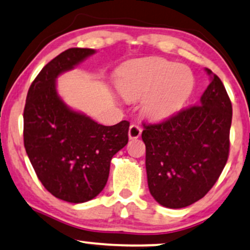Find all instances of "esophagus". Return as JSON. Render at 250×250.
<instances>
[{
    "label": "esophagus",
    "instance_id": "1",
    "mask_svg": "<svg viewBox=\"0 0 250 250\" xmlns=\"http://www.w3.org/2000/svg\"><path fill=\"white\" fill-rule=\"evenodd\" d=\"M141 134H142V129L138 127V125H131L130 127H129L128 135H129V138H130V140H134V138H138L141 136Z\"/></svg>",
    "mask_w": 250,
    "mask_h": 250
}]
</instances>
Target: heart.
<instances>
[{
	"label": "heart",
	"instance_id": "1",
	"mask_svg": "<svg viewBox=\"0 0 250 250\" xmlns=\"http://www.w3.org/2000/svg\"><path fill=\"white\" fill-rule=\"evenodd\" d=\"M194 86L188 66L162 58L130 62L117 81L120 94L127 101L141 100V112L152 121L169 119L184 106Z\"/></svg>",
	"mask_w": 250,
	"mask_h": 250
}]
</instances>
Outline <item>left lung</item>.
Masks as SVG:
<instances>
[{"label":"left lung","instance_id":"8db88e82","mask_svg":"<svg viewBox=\"0 0 250 250\" xmlns=\"http://www.w3.org/2000/svg\"><path fill=\"white\" fill-rule=\"evenodd\" d=\"M195 104L170 119L144 125L149 191L167 208L190 206L213 188L229 154L231 102L218 76Z\"/></svg>","mask_w":250,"mask_h":250}]
</instances>
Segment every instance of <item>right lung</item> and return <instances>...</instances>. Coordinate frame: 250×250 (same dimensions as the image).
Listing matches in <instances>:
<instances>
[{"label": "right lung", "mask_w": 250, "mask_h": 250, "mask_svg": "<svg viewBox=\"0 0 250 250\" xmlns=\"http://www.w3.org/2000/svg\"><path fill=\"white\" fill-rule=\"evenodd\" d=\"M95 50L73 47L43 67L24 107V146L38 179L58 199L80 204L107 184L110 161L128 143L129 122L104 125L62 101L56 80Z\"/></svg>", "instance_id": "right-lung-1"}]
</instances>
